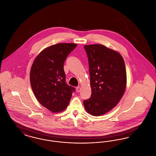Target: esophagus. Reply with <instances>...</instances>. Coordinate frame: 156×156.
<instances>
[{
  "instance_id": "obj_1",
  "label": "esophagus",
  "mask_w": 156,
  "mask_h": 156,
  "mask_svg": "<svg viewBox=\"0 0 156 156\" xmlns=\"http://www.w3.org/2000/svg\"><path fill=\"white\" fill-rule=\"evenodd\" d=\"M76 92H80L81 90V88L80 87H77L76 88Z\"/></svg>"
}]
</instances>
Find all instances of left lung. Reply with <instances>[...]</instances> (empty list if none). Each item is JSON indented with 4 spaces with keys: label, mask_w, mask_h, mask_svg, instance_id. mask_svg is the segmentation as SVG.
Masks as SVG:
<instances>
[{
    "label": "left lung",
    "mask_w": 156,
    "mask_h": 156,
    "mask_svg": "<svg viewBox=\"0 0 156 156\" xmlns=\"http://www.w3.org/2000/svg\"><path fill=\"white\" fill-rule=\"evenodd\" d=\"M89 62L91 97L83 101L86 111L98 116L110 111L126 88L125 64L120 54L104 45L84 46Z\"/></svg>",
    "instance_id": "left-lung-1"
}]
</instances>
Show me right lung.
I'll use <instances>...</instances> for the list:
<instances>
[{
    "mask_svg": "<svg viewBox=\"0 0 156 156\" xmlns=\"http://www.w3.org/2000/svg\"><path fill=\"white\" fill-rule=\"evenodd\" d=\"M74 43H58L40 52L30 69V84L42 106L53 113L67 108L75 88L66 82L64 64L76 47Z\"/></svg>",
    "mask_w": 156,
    "mask_h": 156,
    "instance_id": "1",
    "label": "right lung"
}]
</instances>
